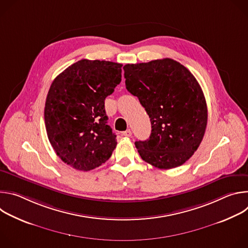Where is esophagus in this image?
Listing matches in <instances>:
<instances>
[{
  "label": "esophagus",
  "instance_id": "obj_1",
  "mask_svg": "<svg viewBox=\"0 0 248 248\" xmlns=\"http://www.w3.org/2000/svg\"><path fill=\"white\" fill-rule=\"evenodd\" d=\"M131 130L130 129H126L125 131H123V135L124 136H126V137H129V136H131Z\"/></svg>",
  "mask_w": 248,
  "mask_h": 248
}]
</instances>
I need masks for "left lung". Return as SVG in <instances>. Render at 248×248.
I'll list each match as a JSON object with an SVG mask.
<instances>
[{"instance_id":"8db88e82","label":"left lung","mask_w":248,"mask_h":248,"mask_svg":"<svg viewBox=\"0 0 248 248\" xmlns=\"http://www.w3.org/2000/svg\"><path fill=\"white\" fill-rule=\"evenodd\" d=\"M125 86L148 114L151 134L135 141L145 162L169 170L185 164L203 139L207 105L196 78L179 62L166 58L124 66Z\"/></svg>"}]
</instances>
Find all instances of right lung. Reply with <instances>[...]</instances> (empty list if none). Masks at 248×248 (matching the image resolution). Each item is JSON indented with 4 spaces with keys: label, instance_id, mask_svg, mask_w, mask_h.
Instances as JSON below:
<instances>
[{
    "label": "right lung",
    "instance_id": "right-lung-1",
    "mask_svg": "<svg viewBox=\"0 0 248 248\" xmlns=\"http://www.w3.org/2000/svg\"><path fill=\"white\" fill-rule=\"evenodd\" d=\"M122 63L80 60L60 74L44 110L50 143L62 162L87 171L107 161L117 135L107 124L105 99L122 80Z\"/></svg>",
    "mask_w": 248,
    "mask_h": 248
}]
</instances>
